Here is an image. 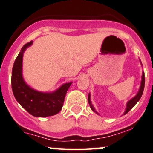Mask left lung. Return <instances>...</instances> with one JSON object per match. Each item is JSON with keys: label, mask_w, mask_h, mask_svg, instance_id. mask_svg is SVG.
<instances>
[{"label": "left lung", "mask_w": 153, "mask_h": 153, "mask_svg": "<svg viewBox=\"0 0 153 153\" xmlns=\"http://www.w3.org/2000/svg\"><path fill=\"white\" fill-rule=\"evenodd\" d=\"M144 85H145V75H144V72H143L142 80H141V83H140V86L139 91H138V92H137V94L136 96L134 97H133L132 99H131L129 101H128V102H127V104H126V109H125V112H124L123 115H125V114L128 113V112H129V111L131 110V109H132L133 107H134L135 105H136L137 102L138 101L140 100V99L141 97H142L143 93ZM88 102H89V105H90V106H91V109H92V110L94 111V112H95V113H97V114H98V115H99V113H98V112H97L96 110H95V109H94V107L93 106L92 103H91V94H88Z\"/></svg>", "instance_id": "1"}]
</instances>
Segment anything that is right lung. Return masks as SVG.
<instances>
[{
    "mask_svg": "<svg viewBox=\"0 0 153 153\" xmlns=\"http://www.w3.org/2000/svg\"><path fill=\"white\" fill-rule=\"evenodd\" d=\"M32 43L31 41L22 47L14 62L11 78L13 93L17 102L31 115L51 116L62 109L65 94L72 82L63 84L56 91L51 93L40 92L30 88L22 77V57L25 50Z\"/></svg>",
    "mask_w": 153,
    "mask_h": 153,
    "instance_id": "add662e5",
    "label": "right lung"
}]
</instances>
